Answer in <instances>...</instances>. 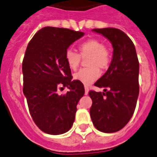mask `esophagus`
<instances>
[{"label": "esophagus", "instance_id": "1", "mask_svg": "<svg viewBox=\"0 0 157 157\" xmlns=\"http://www.w3.org/2000/svg\"><path fill=\"white\" fill-rule=\"evenodd\" d=\"M89 90H90V89H89V87H88L87 85H85V95H87L88 94H89Z\"/></svg>", "mask_w": 157, "mask_h": 157}]
</instances>
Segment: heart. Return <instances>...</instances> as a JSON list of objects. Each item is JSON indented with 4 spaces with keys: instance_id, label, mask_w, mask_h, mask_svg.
I'll use <instances>...</instances> for the list:
<instances>
[{
    "instance_id": "1",
    "label": "heart",
    "mask_w": 157,
    "mask_h": 157,
    "mask_svg": "<svg viewBox=\"0 0 157 157\" xmlns=\"http://www.w3.org/2000/svg\"><path fill=\"white\" fill-rule=\"evenodd\" d=\"M79 54L68 49L66 51L64 58L70 69L76 70L81 63L82 58L86 59L88 67L81 69L74 74V79L85 85H90L100 76L101 70L106 69L111 60L110 52L102 42L91 39L83 42L78 47Z\"/></svg>"
}]
</instances>
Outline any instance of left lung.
<instances>
[{
	"label": "left lung",
	"mask_w": 157,
	"mask_h": 157,
	"mask_svg": "<svg viewBox=\"0 0 157 157\" xmlns=\"http://www.w3.org/2000/svg\"><path fill=\"white\" fill-rule=\"evenodd\" d=\"M93 31L107 38L114 51L109 68L94 84L104 92H89L93 101L90 116L98 131L113 133L123 129L134 114L140 92V64L133 42L123 31L116 28Z\"/></svg>",
	"instance_id": "8db88e82"
}]
</instances>
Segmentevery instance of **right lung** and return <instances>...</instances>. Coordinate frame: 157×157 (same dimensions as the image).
I'll return each mask as SVG.
<instances>
[{
	"label": "right lung",
	"mask_w": 157,
	"mask_h": 157,
	"mask_svg": "<svg viewBox=\"0 0 157 157\" xmlns=\"http://www.w3.org/2000/svg\"><path fill=\"white\" fill-rule=\"evenodd\" d=\"M81 31L47 26L34 34L22 61L23 94L30 115L39 129L50 135H60L72 127L76 105L85 88L72 76L64 58L71 44L84 35ZM70 89L59 94L63 87Z\"/></svg>",
	"instance_id": "1"
}]
</instances>
